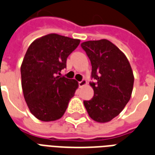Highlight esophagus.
Listing matches in <instances>:
<instances>
[{"label":"esophagus","mask_w":155,"mask_h":155,"mask_svg":"<svg viewBox=\"0 0 155 155\" xmlns=\"http://www.w3.org/2000/svg\"><path fill=\"white\" fill-rule=\"evenodd\" d=\"M86 84H87V80H84V79H83L81 81L79 82V86H80V87H83V86L86 85Z\"/></svg>","instance_id":"1"}]
</instances>
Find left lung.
I'll return each mask as SVG.
<instances>
[{"instance_id": "left-lung-1", "label": "left lung", "mask_w": 155, "mask_h": 155, "mask_svg": "<svg viewBox=\"0 0 155 155\" xmlns=\"http://www.w3.org/2000/svg\"><path fill=\"white\" fill-rule=\"evenodd\" d=\"M92 65L89 83L93 98L84 101L88 115L99 123L109 122L122 111L130 100L134 76L128 60L107 40L81 44Z\"/></svg>"}]
</instances>
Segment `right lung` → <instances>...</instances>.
<instances>
[{
  "mask_svg": "<svg viewBox=\"0 0 155 155\" xmlns=\"http://www.w3.org/2000/svg\"><path fill=\"white\" fill-rule=\"evenodd\" d=\"M80 42L49 34L33 41L27 50L21 66L22 92L31 113L38 120L54 121L64 114L78 82L59 75Z\"/></svg>",
  "mask_w": 155,
  "mask_h": 155,
  "instance_id": "add662e5",
  "label": "right lung"
}]
</instances>
